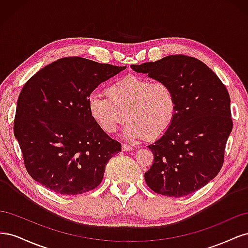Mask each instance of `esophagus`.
I'll return each instance as SVG.
<instances>
[{"label":"esophagus","mask_w":248,"mask_h":248,"mask_svg":"<svg viewBox=\"0 0 248 248\" xmlns=\"http://www.w3.org/2000/svg\"><path fill=\"white\" fill-rule=\"evenodd\" d=\"M122 150L123 151H132V150H134V148L132 147V146H129V145H127V144H123L122 145Z\"/></svg>","instance_id":"obj_1"}]
</instances>
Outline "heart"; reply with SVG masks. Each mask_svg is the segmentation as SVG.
Returning a JSON list of instances; mask_svg holds the SVG:
<instances>
[{"mask_svg":"<svg viewBox=\"0 0 248 248\" xmlns=\"http://www.w3.org/2000/svg\"><path fill=\"white\" fill-rule=\"evenodd\" d=\"M107 97L92 96L89 112L106 133H114L126 119L124 134L130 140H156L174 123L177 96L166 80H151L129 74L111 82L104 91Z\"/></svg>","mask_w":248,"mask_h":248,"instance_id":"heart-1","label":"heart"}]
</instances>
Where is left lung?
<instances>
[{
    "label": "left lung",
    "instance_id": "left-lung-1",
    "mask_svg": "<svg viewBox=\"0 0 248 248\" xmlns=\"http://www.w3.org/2000/svg\"><path fill=\"white\" fill-rule=\"evenodd\" d=\"M131 68L168 81L178 103L170 128L148 146L154 161L145 172L147 185L154 192L171 198L197 191L223 166L232 128L227 88L205 63L185 55L168 56L131 65Z\"/></svg>",
    "mask_w": 248,
    "mask_h": 248
}]
</instances>
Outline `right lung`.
Returning <instances> with one entry per match:
<instances>
[{
    "label": "right lung",
    "instance_id": "obj_1",
    "mask_svg": "<svg viewBox=\"0 0 248 248\" xmlns=\"http://www.w3.org/2000/svg\"><path fill=\"white\" fill-rule=\"evenodd\" d=\"M125 68L66 57L26 82L13 128L25 168L35 181L68 196L93 190L101 183L106 166L121 152V144L95 123L89 97Z\"/></svg>",
    "mask_w": 248,
    "mask_h": 248
}]
</instances>
